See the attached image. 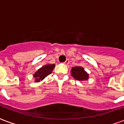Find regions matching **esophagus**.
I'll return each mask as SVG.
<instances>
[{"label":"esophagus","mask_w":124,"mask_h":124,"mask_svg":"<svg viewBox=\"0 0 124 124\" xmlns=\"http://www.w3.org/2000/svg\"><path fill=\"white\" fill-rule=\"evenodd\" d=\"M64 63H65V65H68V64L69 63V59H67V60L64 62Z\"/></svg>","instance_id":"obj_1"}]
</instances>
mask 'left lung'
Instances as JSON below:
<instances>
[{
	"mask_svg": "<svg viewBox=\"0 0 124 124\" xmlns=\"http://www.w3.org/2000/svg\"><path fill=\"white\" fill-rule=\"evenodd\" d=\"M71 75L74 79L79 81L87 80L89 78V74L85 72L82 67H74L71 69Z\"/></svg>",
	"mask_w": 124,
	"mask_h": 124,
	"instance_id": "obj_1",
	"label": "left lung"
}]
</instances>
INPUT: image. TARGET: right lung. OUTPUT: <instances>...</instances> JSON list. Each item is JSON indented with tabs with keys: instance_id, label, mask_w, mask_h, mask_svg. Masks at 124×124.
<instances>
[{
	"instance_id": "obj_1",
	"label": "right lung",
	"mask_w": 124,
	"mask_h": 124,
	"mask_svg": "<svg viewBox=\"0 0 124 124\" xmlns=\"http://www.w3.org/2000/svg\"><path fill=\"white\" fill-rule=\"evenodd\" d=\"M55 64H48L40 68L33 74V76L35 78V82H40V80H42L43 79L45 78L46 76L52 73Z\"/></svg>"
}]
</instances>
